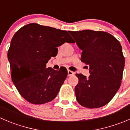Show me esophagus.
Wrapping results in <instances>:
<instances>
[{"label": "esophagus", "instance_id": "1", "mask_svg": "<svg viewBox=\"0 0 130 130\" xmlns=\"http://www.w3.org/2000/svg\"><path fill=\"white\" fill-rule=\"evenodd\" d=\"M74 74V72L71 71V70H68V76H72V75H73Z\"/></svg>", "mask_w": 130, "mask_h": 130}]
</instances>
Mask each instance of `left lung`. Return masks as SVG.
Masks as SVG:
<instances>
[{"label": "left lung", "instance_id": "left-lung-1", "mask_svg": "<svg viewBox=\"0 0 130 130\" xmlns=\"http://www.w3.org/2000/svg\"><path fill=\"white\" fill-rule=\"evenodd\" d=\"M82 50L80 60L89 66L87 78L76 74L77 101L85 107L99 108L107 104L120 88L124 57L120 42L110 34L84 30L69 31Z\"/></svg>", "mask_w": 130, "mask_h": 130}]
</instances>
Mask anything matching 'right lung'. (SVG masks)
Returning a JSON list of instances; mask_svg holds the SVG:
<instances>
[{
	"label": "right lung",
	"mask_w": 130,
	"mask_h": 130,
	"mask_svg": "<svg viewBox=\"0 0 130 130\" xmlns=\"http://www.w3.org/2000/svg\"><path fill=\"white\" fill-rule=\"evenodd\" d=\"M65 42H74L67 31L37 23L25 25L14 35L7 53L11 78L26 101L43 104L57 96L67 70L46 68V63Z\"/></svg>",
	"instance_id": "right-lung-1"
}]
</instances>
